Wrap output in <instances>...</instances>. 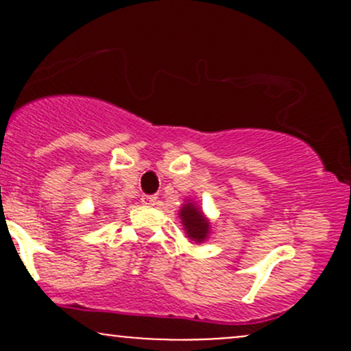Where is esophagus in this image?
Wrapping results in <instances>:
<instances>
[{
	"label": "esophagus",
	"instance_id": "1",
	"mask_svg": "<svg viewBox=\"0 0 351 351\" xmlns=\"http://www.w3.org/2000/svg\"><path fill=\"white\" fill-rule=\"evenodd\" d=\"M142 204H145V206H155L156 196H142Z\"/></svg>",
	"mask_w": 351,
	"mask_h": 351
}]
</instances>
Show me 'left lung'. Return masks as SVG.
Listing matches in <instances>:
<instances>
[{
  "instance_id": "1",
  "label": "left lung",
  "mask_w": 351,
  "mask_h": 351,
  "mask_svg": "<svg viewBox=\"0 0 351 351\" xmlns=\"http://www.w3.org/2000/svg\"><path fill=\"white\" fill-rule=\"evenodd\" d=\"M181 224H183L184 234L189 241L196 244H203L211 236V221L204 215L199 204H196L191 198L184 199L183 206L178 213Z\"/></svg>"
}]
</instances>
